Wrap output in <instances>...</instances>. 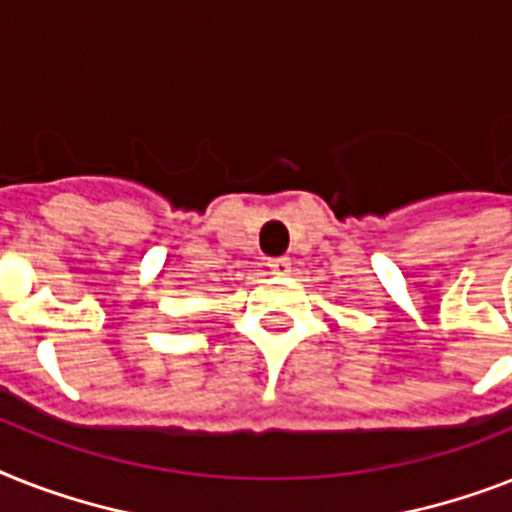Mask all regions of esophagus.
<instances>
[{
  "mask_svg": "<svg viewBox=\"0 0 512 512\" xmlns=\"http://www.w3.org/2000/svg\"><path fill=\"white\" fill-rule=\"evenodd\" d=\"M268 270L273 276H289L292 263H289V257H273V260H268Z\"/></svg>",
  "mask_w": 512,
  "mask_h": 512,
  "instance_id": "esophagus-1",
  "label": "esophagus"
}]
</instances>
